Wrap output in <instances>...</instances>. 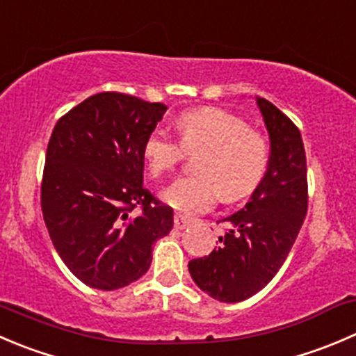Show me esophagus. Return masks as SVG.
<instances>
[{"label":"esophagus","instance_id":"34e87169","mask_svg":"<svg viewBox=\"0 0 356 356\" xmlns=\"http://www.w3.org/2000/svg\"><path fill=\"white\" fill-rule=\"evenodd\" d=\"M189 224H191V219H189L188 216H182V213H175L174 226L177 227V229H184V227H188Z\"/></svg>","mask_w":356,"mask_h":356}]
</instances>
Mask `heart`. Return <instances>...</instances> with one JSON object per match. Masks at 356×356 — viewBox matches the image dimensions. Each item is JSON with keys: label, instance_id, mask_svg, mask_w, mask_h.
<instances>
[{"label": "heart", "instance_id": "1", "mask_svg": "<svg viewBox=\"0 0 356 356\" xmlns=\"http://www.w3.org/2000/svg\"><path fill=\"white\" fill-rule=\"evenodd\" d=\"M175 127L181 146L160 130L143 144L144 161L154 177L174 170L182 149L202 151L195 160L196 175L177 179L161 191L168 207L200 213L212 209L220 195L224 202H238L257 189L270 165V144L245 120L219 108H200L181 113Z\"/></svg>", "mask_w": 356, "mask_h": 356}]
</instances>
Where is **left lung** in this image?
Returning <instances> with one entry per match:
<instances>
[{
	"mask_svg": "<svg viewBox=\"0 0 356 356\" xmlns=\"http://www.w3.org/2000/svg\"><path fill=\"white\" fill-rule=\"evenodd\" d=\"M270 134L264 179L250 202L226 224L220 245L189 261L193 282L220 302H240L270 284L287 259L308 210L306 153L301 132L277 106L255 97Z\"/></svg>",
	"mask_w": 356,
	"mask_h": 356,
	"instance_id": "left-lung-1",
	"label": "left lung"
}]
</instances>
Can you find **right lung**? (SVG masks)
I'll list each match as a JSON object with an SVG mask.
<instances>
[{
  "mask_svg": "<svg viewBox=\"0 0 356 356\" xmlns=\"http://www.w3.org/2000/svg\"><path fill=\"white\" fill-rule=\"evenodd\" d=\"M165 111L161 102L102 92L65 113L51 132L43 219L64 264L88 287L116 291L139 280L153 243L174 226L172 207L143 186V144Z\"/></svg>",
  "mask_w": 356,
  "mask_h": 356,
  "instance_id": "add662e5",
  "label": "right lung"
}]
</instances>
